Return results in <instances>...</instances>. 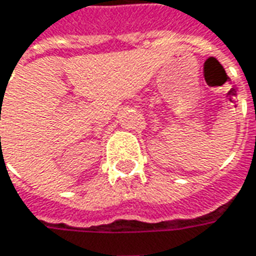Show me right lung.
I'll return each mask as SVG.
<instances>
[{
  "instance_id": "right-lung-1",
  "label": "right lung",
  "mask_w": 256,
  "mask_h": 256,
  "mask_svg": "<svg viewBox=\"0 0 256 256\" xmlns=\"http://www.w3.org/2000/svg\"><path fill=\"white\" fill-rule=\"evenodd\" d=\"M0 138H1V137H0Z\"/></svg>"
}]
</instances>
